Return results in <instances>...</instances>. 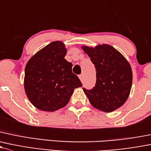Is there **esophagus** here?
I'll use <instances>...</instances> for the list:
<instances>
[{"instance_id":"obj_1","label":"esophagus","mask_w":151,"mask_h":151,"mask_svg":"<svg viewBox=\"0 0 151 151\" xmlns=\"http://www.w3.org/2000/svg\"><path fill=\"white\" fill-rule=\"evenodd\" d=\"M79 78H80V80L81 81L83 80V74H80V75H79Z\"/></svg>"}]
</instances>
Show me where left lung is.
<instances>
[{
    "mask_svg": "<svg viewBox=\"0 0 151 151\" xmlns=\"http://www.w3.org/2000/svg\"><path fill=\"white\" fill-rule=\"evenodd\" d=\"M96 70V86L83 88L93 107L110 113L123 106L129 96L132 71L129 63L116 49L107 44L95 47L83 45Z\"/></svg>",
    "mask_w": 151,
    "mask_h": 151,
    "instance_id": "8db88e82",
    "label": "left lung"
}]
</instances>
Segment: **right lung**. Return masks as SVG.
I'll return each mask as SVG.
<instances>
[{"mask_svg":"<svg viewBox=\"0 0 151 151\" xmlns=\"http://www.w3.org/2000/svg\"><path fill=\"white\" fill-rule=\"evenodd\" d=\"M66 54L64 44L54 41L32 56L25 66V93L40 110L51 112L64 107L74 89L82 86Z\"/></svg>","mask_w":151,"mask_h":151,"instance_id":"obj_1","label":"right lung"}]
</instances>
